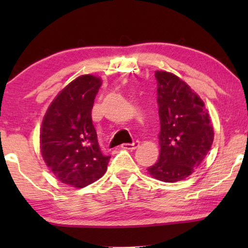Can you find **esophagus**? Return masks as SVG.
Returning <instances> with one entry per match:
<instances>
[{"instance_id": "esophagus-1", "label": "esophagus", "mask_w": 248, "mask_h": 248, "mask_svg": "<svg viewBox=\"0 0 248 248\" xmlns=\"http://www.w3.org/2000/svg\"><path fill=\"white\" fill-rule=\"evenodd\" d=\"M139 144H140V142L134 141L133 143H124V144H122V148L127 149V150H134V149H137L139 147Z\"/></svg>"}]
</instances>
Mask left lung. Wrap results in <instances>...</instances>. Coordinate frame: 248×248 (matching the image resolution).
Segmentation results:
<instances>
[{
    "mask_svg": "<svg viewBox=\"0 0 248 248\" xmlns=\"http://www.w3.org/2000/svg\"><path fill=\"white\" fill-rule=\"evenodd\" d=\"M160 155L148 168L158 181L179 182L193 174L211 149L213 126L204 103L175 74L157 71Z\"/></svg>",
    "mask_w": 248,
    "mask_h": 248,
    "instance_id": "left-lung-1",
    "label": "left lung"
}]
</instances>
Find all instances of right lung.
Wrapping results in <instances>:
<instances>
[{"mask_svg": "<svg viewBox=\"0 0 248 248\" xmlns=\"http://www.w3.org/2000/svg\"><path fill=\"white\" fill-rule=\"evenodd\" d=\"M100 78L81 76L49 105L40 128V150L47 167L64 184L82 188L107 170L91 118Z\"/></svg>", "mask_w": 248, "mask_h": 248, "instance_id": "obj_1", "label": "right lung"}]
</instances>
